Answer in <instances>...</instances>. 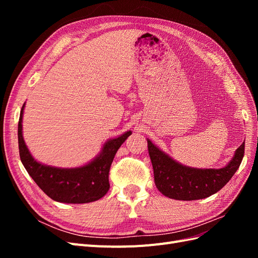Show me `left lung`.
Returning a JSON list of instances; mask_svg holds the SVG:
<instances>
[{"label":"left lung","mask_w":258,"mask_h":258,"mask_svg":"<svg viewBox=\"0 0 258 258\" xmlns=\"http://www.w3.org/2000/svg\"><path fill=\"white\" fill-rule=\"evenodd\" d=\"M147 146L156 187L166 197L175 200H198L217 192L236 173L244 155L243 142L237 148L235 156L226 167L197 169L176 162L148 139Z\"/></svg>","instance_id":"8db88e82"}]
</instances>
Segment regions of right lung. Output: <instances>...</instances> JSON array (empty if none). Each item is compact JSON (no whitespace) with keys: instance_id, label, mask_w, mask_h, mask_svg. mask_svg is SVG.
Segmentation results:
<instances>
[{"instance_id":"obj_1","label":"right lung","mask_w":258,"mask_h":258,"mask_svg":"<svg viewBox=\"0 0 258 258\" xmlns=\"http://www.w3.org/2000/svg\"><path fill=\"white\" fill-rule=\"evenodd\" d=\"M25 104L18 122L19 155L23 167L37 186L52 200L63 204H88L102 198L110 189L108 173L115 155L132 132L127 131L118 138L108 140L100 155L86 166L72 169L45 166L32 157L22 137Z\"/></svg>"}]
</instances>
